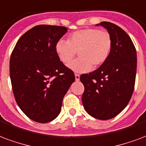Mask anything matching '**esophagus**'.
Returning a JSON list of instances; mask_svg holds the SVG:
<instances>
[{"label":"esophagus","mask_w":146,"mask_h":146,"mask_svg":"<svg viewBox=\"0 0 146 146\" xmlns=\"http://www.w3.org/2000/svg\"><path fill=\"white\" fill-rule=\"evenodd\" d=\"M80 75L79 74H75V80H76V81H79L80 80Z\"/></svg>","instance_id":"esophagus-1"}]
</instances>
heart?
I'll return each instance as SVG.
<instances>
[{
  "instance_id": "heart-1",
  "label": "heart",
  "mask_w": 146,
  "mask_h": 146,
  "mask_svg": "<svg viewBox=\"0 0 146 146\" xmlns=\"http://www.w3.org/2000/svg\"><path fill=\"white\" fill-rule=\"evenodd\" d=\"M112 39L108 32L86 29L73 32L68 41L59 39L55 46L59 59L63 63L70 62L78 52L79 58L68 64L75 73H87L106 62L111 54Z\"/></svg>"
}]
</instances>
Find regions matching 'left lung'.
I'll return each instance as SVG.
<instances>
[{
    "label": "left lung",
    "mask_w": 146,
    "mask_h": 146,
    "mask_svg": "<svg viewBox=\"0 0 146 146\" xmlns=\"http://www.w3.org/2000/svg\"><path fill=\"white\" fill-rule=\"evenodd\" d=\"M99 25L111 37V52L98 70L80 77L84 86L82 102L90 116L108 120L122 111L132 96L137 55L131 38L122 29L108 21L97 24Z\"/></svg>",
    "instance_id": "8db88e82"
}]
</instances>
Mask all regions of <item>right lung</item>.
<instances>
[{"instance_id": "add662e5", "label": "right lung", "mask_w": 146, "mask_h": 146, "mask_svg": "<svg viewBox=\"0 0 146 146\" xmlns=\"http://www.w3.org/2000/svg\"><path fill=\"white\" fill-rule=\"evenodd\" d=\"M66 32V27L36 25L18 39L11 56L10 77L16 102L36 122H49L59 115L65 94L75 80L55 50Z\"/></svg>"}]
</instances>
